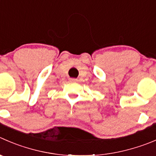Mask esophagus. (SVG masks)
Listing matches in <instances>:
<instances>
[{"label": "esophagus", "mask_w": 156, "mask_h": 156, "mask_svg": "<svg viewBox=\"0 0 156 156\" xmlns=\"http://www.w3.org/2000/svg\"><path fill=\"white\" fill-rule=\"evenodd\" d=\"M70 81H72V82H76V81H78V79H76V78H70Z\"/></svg>", "instance_id": "esophagus-1"}]
</instances>
